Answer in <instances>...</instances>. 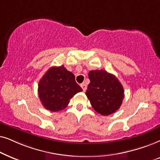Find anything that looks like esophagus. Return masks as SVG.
<instances>
[{"label": "esophagus", "instance_id": "1", "mask_svg": "<svg viewBox=\"0 0 160 160\" xmlns=\"http://www.w3.org/2000/svg\"><path fill=\"white\" fill-rule=\"evenodd\" d=\"M80 86H81V88H82V90H83V91H86V88H87V86L85 83H82L81 85H80Z\"/></svg>", "mask_w": 160, "mask_h": 160}]
</instances>
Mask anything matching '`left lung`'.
<instances>
[{"label":"left lung","mask_w":160,"mask_h":160,"mask_svg":"<svg viewBox=\"0 0 160 160\" xmlns=\"http://www.w3.org/2000/svg\"><path fill=\"white\" fill-rule=\"evenodd\" d=\"M86 94L96 112L102 116L113 113L121 107L124 97L121 82L105 70H91Z\"/></svg>","instance_id":"obj_1"}]
</instances>
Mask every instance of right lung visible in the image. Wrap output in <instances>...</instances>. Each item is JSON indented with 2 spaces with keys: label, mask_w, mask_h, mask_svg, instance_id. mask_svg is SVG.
<instances>
[{
  "label": "right lung",
  "mask_w": 160,
  "mask_h": 160,
  "mask_svg": "<svg viewBox=\"0 0 160 160\" xmlns=\"http://www.w3.org/2000/svg\"><path fill=\"white\" fill-rule=\"evenodd\" d=\"M82 91L75 82L73 73L63 66L50 68L38 85V93L42 105L51 112L64 109L70 99Z\"/></svg>",
  "instance_id": "1"
}]
</instances>
